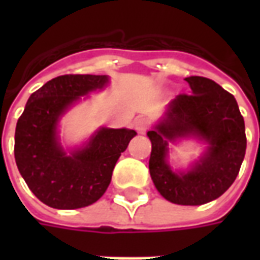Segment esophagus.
<instances>
[{"mask_svg":"<svg viewBox=\"0 0 260 260\" xmlns=\"http://www.w3.org/2000/svg\"><path fill=\"white\" fill-rule=\"evenodd\" d=\"M134 128L136 129L138 134H146L147 128H149V122H147L146 118H136L135 122H134Z\"/></svg>","mask_w":260,"mask_h":260,"instance_id":"1","label":"esophagus"}]
</instances>
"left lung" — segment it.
<instances>
[{"label":"left lung","instance_id":"1","mask_svg":"<svg viewBox=\"0 0 260 260\" xmlns=\"http://www.w3.org/2000/svg\"><path fill=\"white\" fill-rule=\"evenodd\" d=\"M192 94H178L147 132L152 142L149 171L156 189L175 205L198 206L221 196L234 182L245 157L244 118L234 96L214 80L185 78ZM195 139L205 152L185 172L168 163V145Z\"/></svg>","mask_w":260,"mask_h":260}]
</instances>
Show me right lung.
<instances>
[{
	"label": "right lung",
	"instance_id": "right-lung-1",
	"mask_svg": "<svg viewBox=\"0 0 260 260\" xmlns=\"http://www.w3.org/2000/svg\"><path fill=\"white\" fill-rule=\"evenodd\" d=\"M107 75H62L48 80L26 103L15 131V161L37 199L54 209H79L107 191L121 153L136 135L102 126L83 145L64 149L59 121L89 93L106 89Z\"/></svg>",
	"mask_w": 260,
	"mask_h": 260
}]
</instances>
